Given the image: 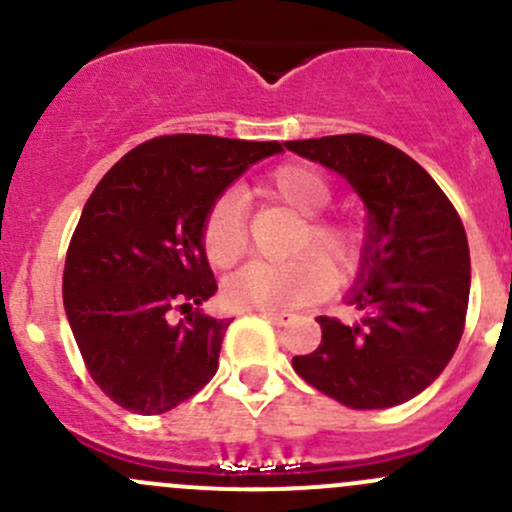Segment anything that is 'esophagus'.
<instances>
[{"instance_id": "esophagus-1", "label": "esophagus", "mask_w": 512, "mask_h": 512, "mask_svg": "<svg viewBox=\"0 0 512 512\" xmlns=\"http://www.w3.org/2000/svg\"><path fill=\"white\" fill-rule=\"evenodd\" d=\"M260 314L265 319H270L275 327H287V324L294 319V314H289V312H260Z\"/></svg>"}]
</instances>
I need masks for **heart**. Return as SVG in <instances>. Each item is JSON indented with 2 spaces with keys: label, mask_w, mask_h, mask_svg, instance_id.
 Returning a JSON list of instances; mask_svg holds the SVG:
<instances>
[{
  "label": "heart",
  "mask_w": 512,
  "mask_h": 512,
  "mask_svg": "<svg viewBox=\"0 0 512 512\" xmlns=\"http://www.w3.org/2000/svg\"><path fill=\"white\" fill-rule=\"evenodd\" d=\"M257 193L285 205L294 215H302V227L292 242L302 255L280 265L252 262L227 277L223 294L227 304L255 312H280L304 307L327 297L334 287L333 267L339 277L352 275L361 260V230L347 218L317 215L332 200V185L324 175L307 165H280L272 170ZM247 247L242 200L227 193L215 200L203 220V250L215 267L235 265ZM318 255L314 256L313 252Z\"/></svg>",
  "instance_id": "heart-1"
}]
</instances>
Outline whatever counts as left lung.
I'll use <instances>...</instances> for the list:
<instances>
[{
	"instance_id": "1",
	"label": "left lung",
	"mask_w": 512,
	"mask_h": 512,
	"mask_svg": "<svg viewBox=\"0 0 512 512\" xmlns=\"http://www.w3.org/2000/svg\"><path fill=\"white\" fill-rule=\"evenodd\" d=\"M287 151L342 175L366 208L349 324L317 317L322 344L294 356L309 386L349 409H391L438 379L461 342L471 294V252L456 208L436 180L379 138L287 141Z\"/></svg>"
}]
</instances>
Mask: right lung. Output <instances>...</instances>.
<instances>
[{
    "instance_id": "1",
    "label": "right lung",
    "mask_w": 512,
    "mask_h": 512,
    "mask_svg": "<svg viewBox=\"0 0 512 512\" xmlns=\"http://www.w3.org/2000/svg\"><path fill=\"white\" fill-rule=\"evenodd\" d=\"M275 141L160 136L106 175L71 237L64 309L91 379L126 411L156 416L198 394L218 371L232 319L203 314L215 277L203 220ZM180 308L186 319L175 323Z\"/></svg>"
}]
</instances>
